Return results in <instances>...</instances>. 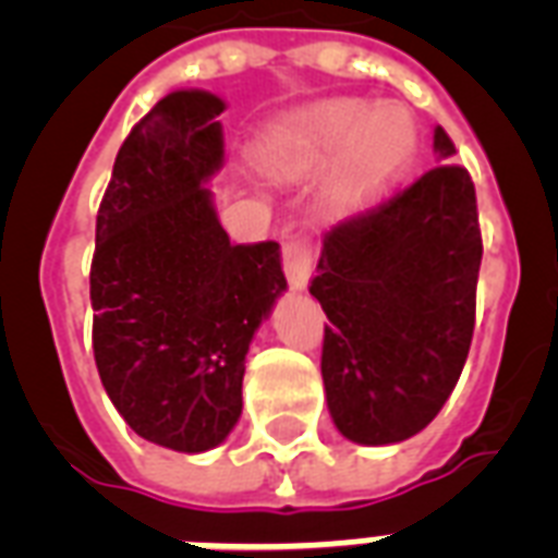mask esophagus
Instances as JSON below:
<instances>
[{
    "instance_id": "esophagus-1",
    "label": "esophagus",
    "mask_w": 558,
    "mask_h": 558,
    "mask_svg": "<svg viewBox=\"0 0 558 558\" xmlns=\"http://www.w3.org/2000/svg\"><path fill=\"white\" fill-rule=\"evenodd\" d=\"M283 271L292 289H306L313 278V248L306 240H287L283 243Z\"/></svg>"
}]
</instances>
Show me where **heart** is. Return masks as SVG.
Masks as SVG:
<instances>
[{"label":"heart","instance_id":"1","mask_svg":"<svg viewBox=\"0 0 558 558\" xmlns=\"http://www.w3.org/2000/svg\"><path fill=\"white\" fill-rule=\"evenodd\" d=\"M416 156L414 121L402 107L373 109L367 100H324L275 126L260 144L271 177H304L339 161L327 199L336 214L379 205Z\"/></svg>","mask_w":558,"mask_h":558}]
</instances>
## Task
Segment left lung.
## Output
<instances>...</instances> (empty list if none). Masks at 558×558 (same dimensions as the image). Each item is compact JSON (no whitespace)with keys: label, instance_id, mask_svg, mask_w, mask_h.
Segmentation results:
<instances>
[{"label":"left lung","instance_id":"8db88e82","mask_svg":"<svg viewBox=\"0 0 558 558\" xmlns=\"http://www.w3.org/2000/svg\"><path fill=\"white\" fill-rule=\"evenodd\" d=\"M440 165L324 234L310 283L327 313L322 376L332 423L362 446L402 442L440 414L475 332V185L434 130Z\"/></svg>","mask_w":558,"mask_h":558}]
</instances>
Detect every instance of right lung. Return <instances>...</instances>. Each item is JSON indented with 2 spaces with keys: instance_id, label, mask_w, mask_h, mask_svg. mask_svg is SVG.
<instances>
[{
  "instance_id": "add662e5",
  "label": "right lung",
  "mask_w": 558,
  "mask_h": 558,
  "mask_svg": "<svg viewBox=\"0 0 558 558\" xmlns=\"http://www.w3.org/2000/svg\"><path fill=\"white\" fill-rule=\"evenodd\" d=\"M226 104L170 92L126 135L98 208L92 348L138 437L208 451L243 414L245 353L287 289L280 245H234L205 187L222 168Z\"/></svg>"
}]
</instances>
